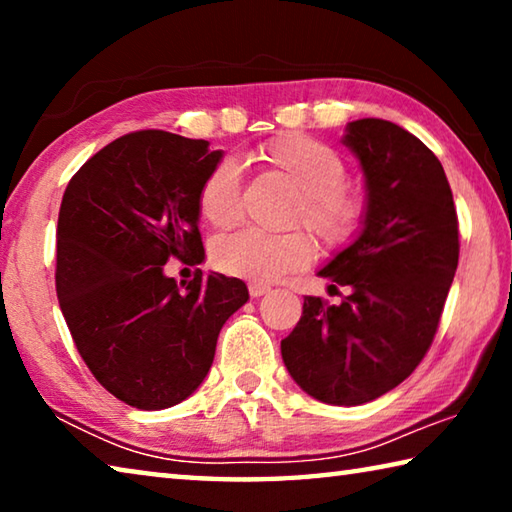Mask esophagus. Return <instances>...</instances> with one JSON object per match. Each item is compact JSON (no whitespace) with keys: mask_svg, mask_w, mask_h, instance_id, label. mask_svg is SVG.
Masks as SVG:
<instances>
[{"mask_svg":"<svg viewBox=\"0 0 512 512\" xmlns=\"http://www.w3.org/2000/svg\"><path fill=\"white\" fill-rule=\"evenodd\" d=\"M248 291L253 298H262L266 293H271V287H266V284H250Z\"/></svg>","mask_w":512,"mask_h":512,"instance_id":"obj_1","label":"esophagus"}]
</instances>
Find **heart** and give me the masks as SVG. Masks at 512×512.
<instances>
[{"instance_id": "obj_1", "label": "heart", "mask_w": 512, "mask_h": 512, "mask_svg": "<svg viewBox=\"0 0 512 512\" xmlns=\"http://www.w3.org/2000/svg\"><path fill=\"white\" fill-rule=\"evenodd\" d=\"M257 164L273 171L296 189L289 223H302L327 248H341L354 239L368 212L363 189L345 180L348 167L339 151L307 135H284L250 153ZM198 212L214 228H232L241 216V173L235 162L221 160L198 187ZM316 248L300 230L268 235L241 230L214 244L212 259L223 273L253 282H275L314 262Z\"/></svg>"}]
</instances>
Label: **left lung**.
Wrapping results in <instances>:
<instances>
[{
    "mask_svg": "<svg viewBox=\"0 0 512 512\" xmlns=\"http://www.w3.org/2000/svg\"><path fill=\"white\" fill-rule=\"evenodd\" d=\"M343 144L361 162L368 212L318 275L348 296H307L282 359L307 395L357 406L402 384L431 348L458 266V219L443 164L402 126L350 121Z\"/></svg>",
    "mask_w": 512,
    "mask_h": 512,
    "instance_id": "1",
    "label": "left lung"
}]
</instances>
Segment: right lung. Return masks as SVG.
<instances>
[{
    "mask_svg": "<svg viewBox=\"0 0 512 512\" xmlns=\"http://www.w3.org/2000/svg\"><path fill=\"white\" fill-rule=\"evenodd\" d=\"M223 151L167 131L121 135L74 173L56 230V293L76 350L117 400L160 411L187 400L225 320L246 305L237 277L189 284L171 257L201 264L198 187Z\"/></svg>",
    "mask_w": 512,
    "mask_h": 512,
    "instance_id": "1",
    "label": "right lung"
}]
</instances>
